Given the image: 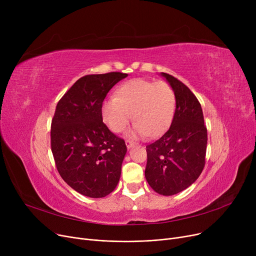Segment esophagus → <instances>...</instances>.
<instances>
[{
    "instance_id": "34e87169",
    "label": "esophagus",
    "mask_w": 256,
    "mask_h": 256,
    "mask_svg": "<svg viewBox=\"0 0 256 256\" xmlns=\"http://www.w3.org/2000/svg\"><path fill=\"white\" fill-rule=\"evenodd\" d=\"M126 144L128 148H130V147L134 145V142L132 140H126Z\"/></svg>"
}]
</instances>
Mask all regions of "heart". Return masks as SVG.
<instances>
[{
  "mask_svg": "<svg viewBox=\"0 0 256 256\" xmlns=\"http://www.w3.org/2000/svg\"><path fill=\"white\" fill-rule=\"evenodd\" d=\"M176 98L173 88L164 80L134 78L121 84L115 98L102 104L104 122L112 132H122L130 121H135L134 136L156 138L167 130L176 112Z\"/></svg>",
  "mask_w": 256,
  "mask_h": 256,
  "instance_id": "1",
  "label": "heart"
}]
</instances>
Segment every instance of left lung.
<instances>
[{"label": "left lung", "mask_w": 256, "mask_h": 256, "mask_svg": "<svg viewBox=\"0 0 256 256\" xmlns=\"http://www.w3.org/2000/svg\"><path fill=\"white\" fill-rule=\"evenodd\" d=\"M162 76L176 93V108L169 130L146 146L145 178L154 191L170 196L190 186L202 172L208 130L194 93L173 76Z\"/></svg>", "instance_id": "left-lung-1"}]
</instances>
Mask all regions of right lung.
Instances as JSON below:
<instances>
[{"instance_id": "obj_1", "label": "right lung", "mask_w": 256, "mask_h": 256, "mask_svg": "<svg viewBox=\"0 0 256 256\" xmlns=\"http://www.w3.org/2000/svg\"><path fill=\"white\" fill-rule=\"evenodd\" d=\"M122 72L87 74L58 102L50 147L63 180L84 196L102 198L116 188L126 154L124 139L102 122V104Z\"/></svg>"}]
</instances>
